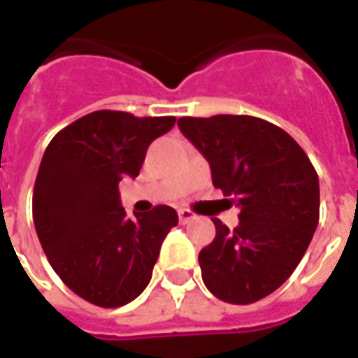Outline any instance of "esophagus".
Instances as JSON below:
<instances>
[{
  "mask_svg": "<svg viewBox=\"0 0 358 358\" xmlns=\"http://www.w3.org/2000/svg\"><path fill=\"white\" fill-rule=\"evenodd\" d=\"M178 217H180V222H182V224H187V222L195 220V215L189 209H180Z\"/></svg>",
  "mask_w": 358,
  "mask_h": 358,
  "instance_id": "obj_1",
  "label": "esophagus"
}]
</instances>
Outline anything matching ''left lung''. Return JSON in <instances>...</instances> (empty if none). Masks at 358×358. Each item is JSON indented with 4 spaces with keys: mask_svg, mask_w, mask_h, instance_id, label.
<instances>
[{
    "mask_svg": "<svg viewBox=\"0 0 358 358\" xmlns=\"http://www.w3.org/2000/svg\"><path fill=\"white\" fill-rule=\"evenodd\" d=\"M180 132L210 164L213 186L240 209L230 230L201 249L203 282L215 297L249 305L284 284L305 255L320 215L318 174L292 136L263 118H178Z\"/></svg>",
    "mask_w": 358,
    "mask_h": 358,
    "instance_id": "8db88e82",
    "label": "left lung"
}]
</instances>
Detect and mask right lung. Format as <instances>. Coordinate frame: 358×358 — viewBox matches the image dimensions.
I'll return each mask as SVG.
<instances>
[{
  "mask_svg": "<svg viewBox=\"0 0 358 358\" xmlns=\"http://www.w3.org/2000/svg\"><path fill=\"white\" fill-rule=\"evenodd\" d=\"M174 122L95 110L43 153L32 197L38 240L57 276L97 307H122L148 287L163 240L178 224L166 205L128 218L118 194V182L140 174L151 141Z\"/></svg>",
  "mask_w": 358,
  "mask_h": 358,
  "instance_id": "1",
  "label": "right lung"
}]
</instances>
